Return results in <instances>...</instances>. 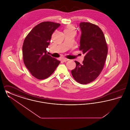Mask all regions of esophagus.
<instances>
[{
  "label": "esophagus",
  "mask_w": 130,
  "mask_h": 130,
  "mask_svg": "<svg viewBox=\"0 0 130 130\" xmlns=\"http://www.w3.org/2000/svg\"><path fill=\"white\" fill-rule=\"evenodd\" d=\"M62 61H63V62H66V61H67L68 60H69V59H67V58H62Z\"/></svg>",
  "instance_id": "1"
}]
</instances>
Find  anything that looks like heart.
<instances>
[{"label":"heart","mask_w":130,"mask_h":130,"mask_svg":"<svg viewBox=\"0 0 130 130\" xmlns=\"http://www.w3.org/2000/svg\"><path fill=\"white\" fill-rule=\"evenodd\" d=\"M64 31H68V32H72L75 34V28L74 26L73 25H69L65 29Z\"/></svg>","instance_id":"b5f03b06"}]
</instances>
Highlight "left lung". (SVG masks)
Returning a JSON list of instances; mask_svg holds the SVG:
<instances>
[{
    "mask_svg": "<svg viewBox=\"0 0 130 130\" xmlns=\"http://www.w3.org/2000/svg\"><path fill=\"white\" fill-rule=\"evenodd\" d=\"M81 30L79 50L85 54L81 64L75 61L76 67L72 70L75 80L87 84L94 80L102 72L108 54V46L104 34L97 25L81 22Z\"/></svg>",
    "mask_w": 130,
    "mask_h": 130,
    "instance_id": "1",
    "label": "left lung"
}]
</instances>
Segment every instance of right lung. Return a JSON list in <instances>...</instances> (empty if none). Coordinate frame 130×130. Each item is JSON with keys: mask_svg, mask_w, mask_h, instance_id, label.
Wrapping results in <instances>:
<instances>
[{"mask_svg": "<svg viewBox=\"0 0 130 130\" xmlns=\"http://www.w3.org/2000/svg\"><path fill=\"white\" fill-rule=\"evenodd\" d=\"M60 24L45 21L36 26L28 34L22 46L23 61L31 75L39 80L52 74L60 63L47 54L46 48L54 31Z\"/></svg>", "mask_w": 130, "mask_h": 130, "instance_id": "obj_1", "label": "right lung"}]
</instances>
